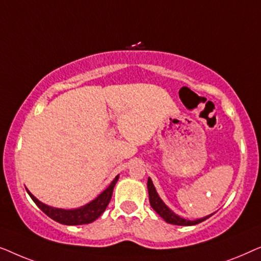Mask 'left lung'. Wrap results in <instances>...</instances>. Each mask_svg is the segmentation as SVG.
<instances>
[{
  "label": "left lung",
  "instance_id": "left-lung-1",
  "mask_svg": "<svg viewBox=\"0 0 261 261\" xmlns=\"http://www.w3.org/2000/svg\"><path fill=\"white\" fill-rule=\"evenodd\" d=\"M147 189H148V196H149V204H151L152 208L155 210V213L158 214L159 216H162L167 223L177 224V226H195V224L203 222V221L209 219V217L213 215L212 214V215H208V216L202 217V219H198L195 221L185 220V219H183V217L176 215V214H174L172 210H171L169 206H167L165 203L163 202V199L159 197L158 192H156V190H155L154 185H153V181L151 178H148V180H147Z\"/></svg>",
  "mask_w": 261,
  "mask_h": 261
}]
</instances>
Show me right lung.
Here are the masks:
<instances>
[{"label":"right lung","mask_w":261,"mask_h":261,"mask_svg":"<svg viewBox=\"0 0 261 261\" xmlns=\"http://www.w3.org/2000/svg\"><path fill=\"white\" fill-rule=\"evenodd\" d=\"M119 180V176L114 178V180L110 183L108 188L105 191L101 192L94 201H91L88 204H85L81 208L77 209H59V208H53V206L46 205L45 203L39 201L37 197H34L31 194L30 190H27L28 195L31 196V198L33 199L35 204L40 208L48 217H51L52 220L57 221V222L66 224V226H78V224H88L94 222L96 219H98L105 212L107 206H108L110 199L113 196V190L115 187L116 181Z\"/></svg>","instance_id":"right-lung-1"}]
</instances>
